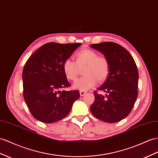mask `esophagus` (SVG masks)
Returning a JSON list of instances; mask_svg holds the SVG:
<instances>
[{
	"mask_svg": "<svg viewBox=\"0 0 158 158\" xmlns=\"http://www.w3.org/2000/svg\"><path fill=\"white\" fill-rule=\"evenodd\" d=\"M86 93H87V91H81V90L80 91V95H81V96H83V95H85Z\"/></svg>",
	"mask_w": 158,
	"mask_h": 158,
	"instance_id": "34e87169",
	"label": "esophagus"
}]
</instances>
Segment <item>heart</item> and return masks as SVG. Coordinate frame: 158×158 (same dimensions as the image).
Listing matches in <instances>:
<instances>
[{"label":"heart","mask_w":158,"mask_h":158,"mask_svg":"<svg viewBox=\"0 0 158 158\" xmlns=\"http://www.w3.org/2000/svg\"><path fill=\"white\" fill-rule=\"evenodd\" d=\"M75 61L67 59L63 63V70L67 79L75 81L83 70L81 78L74 84V87L81 91H87L94 87L97 81L102 83L110 74V64L103 56H99L96 51L83 48L74 55Z\"/></svg>","instance_id":"obj_1"}]
</instances>
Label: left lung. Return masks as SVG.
Wrapping results in <instances>:
<instances>
[{
	"label": "left lung",
	"mask_w": 158,
	"mask_h": 158,
	"mask_svg": "<svg viewBox=\"0 0 158 158\" xmlns=\"http://www.w3.org/2000/svg\"><path fill=\"white\" fill-rule=\"evenodd\" d=\"M101 51L110 64V72L106 81L94 91L95 101L90 110L96 118L107 123H116L130 114L138 94L139 73L134 59L120 44L114 42L92 44Z\"/></svg>",
	"instance_id": "1"
}]
</instances>
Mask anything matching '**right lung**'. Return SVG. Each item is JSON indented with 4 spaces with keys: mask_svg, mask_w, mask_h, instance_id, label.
<instances>
[{
    "mask_svg": "<svg viewBox=\"0 0 158 158\" xmlns=\"http://www.w3.org/2000/svg\"><path fill=\"white\" fill-rule=\"evenodd\" d=\"M81 44L48 43L27 60L23 71V97L35 119L46 123L62 119L79 98L78 90L61 89L71 86L63 63Z\"/></svg>",
    "mask_w": 158,
    "mask_h": 158,
    "instance_id": "obj_1",
    "label": "right lung"
}]
</instances>
